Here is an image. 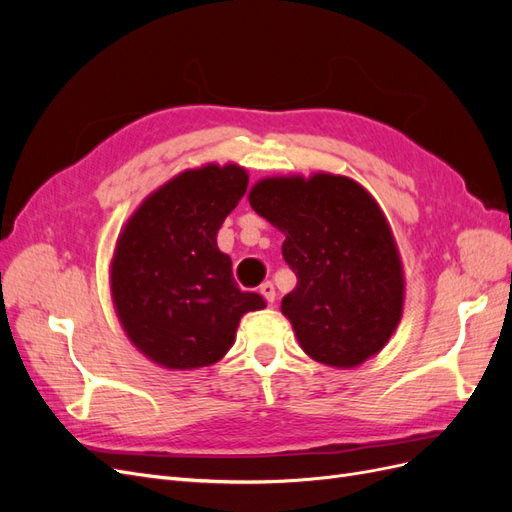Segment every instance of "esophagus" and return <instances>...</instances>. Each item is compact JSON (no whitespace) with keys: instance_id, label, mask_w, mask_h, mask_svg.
I'll list each match as a JSON object with an SVG mask.
<instances>
[{"instance_id":"esophagus-1","label":"esophagus","mask_w":512,"mask_h":512,"mask_svg":"<svg viewBox=\"0 0 512 512\" xmlns=\"http://www.w3.org/2000/svg\"><path fill=\"white\" fill-rule=\"evenodd\" d=\"M260 294L267 299V303H273L275 301V286H273V282L260 284Z\"/></svg>"}]
</instances>
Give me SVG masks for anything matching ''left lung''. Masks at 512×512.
I'll list each match as a JSON object with an SVG mask.
<instances>
[{
    "mask_svg": "<svg viewBox=\"0 0 512 512\" xmlns=\"http://www.w3.org/2000/svg\"><path fill=\"white\" fill-rule=\"evenodd\" d=\"M252 209L286 239L297 286L282 299L301 348L331 367L378 354L404 312V267L393 230L350 177H269L250 190Z\"/></svg>",
    "mask_w": 512,
    "mask_h": 512,
    "instance_id": "8db88e82",
    "label": "left lung"
}]
</instances>
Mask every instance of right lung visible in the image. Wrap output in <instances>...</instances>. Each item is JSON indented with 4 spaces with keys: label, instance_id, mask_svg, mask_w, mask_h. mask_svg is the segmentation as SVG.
<instances>
[{
    "label": "right lung",
    "instance_id": "right-lung-1",
    "mask_svg": "<svg viewBox=\"0 0 512 512\" xmlns=\"http://www.w3.org/2000/svg\"><path fill=\"white\" fill-rule=\"evenodd\" d=\"M237 164L183 170L149 194L117 239L111 292L130 342L166 369L218 363L239 320L267 303L243 292L218 230L247 190Z\"/></svg>",
    "mask_w": 512,
    "mask_h": 512
}]
</instances>
